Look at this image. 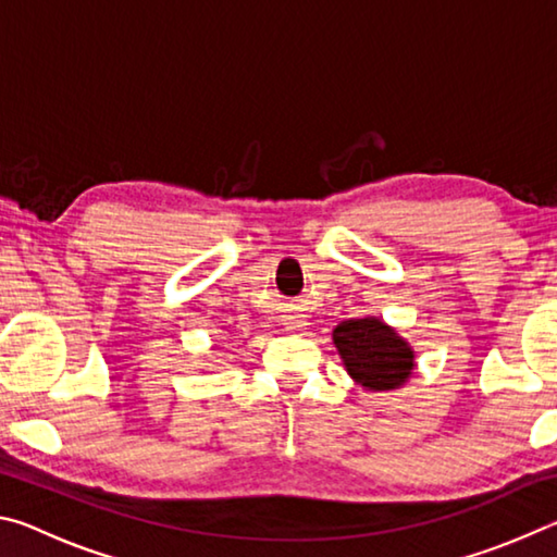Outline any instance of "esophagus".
<instances>
[{"label": "esophagus", "mask_w": 557, "mask_h": 557, "mask_svg": "<svg viewBox=\"0 0 557 557\" xmlns=\"http://www.w3.org/2000/svg\"><path fill=\"white\" fill-rule=\"evenodd\" d=\"M282 322H285L287 332H305V329H307V317L295 312V309H292V312H287Z\"/></svg>", "instance_id": "34e87169"}]
</instances>
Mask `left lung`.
Masks as SVG:
<instances>
[{
    "mask_svg": "<svg viewBox=\"0 0 557 557\" xmlns=\"http://www.w3.org/2000/svg\"><path fill=\"white\" fill-rule=\"evenodd\" d=\"M334 344L346 371L366 388L391 391L410 379V346L379 319H346L334 329Z\"/></svg>",
    "mask_w": 557,
    "mask_h": 557,
    "instance_id": "left-lung-1",
    "label": "left lung"
}]
</instances>
